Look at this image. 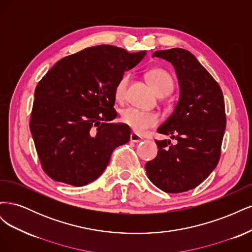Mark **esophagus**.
<instances>
[{
    "label": "esophagus",
    "mask_w": 252,
    "mask_h": 252,
    "mask_svg": "<svg viewBox=\"0 0 252 252\" xmlns=\"http://www.w3.org/2000/svg\"><path fill=\"white\" fill-rule=\"evenodd\" d=\"M130 141L133 142V143H139V142L143 141V138H142L141 135H139L138 133L131 132V134H130Z\"/></svg>",
    "instance_id": "obj_1"
}]
</instances>
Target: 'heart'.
Instances as JSON below:
<instances>
[{"label": "heart", "instance_id": "obj_1", "mask_svg": "<svg viewBox=\"0 0 252 252\" xmlns=\"http://www.w3.org/2000/svg\"><path fill=\"white\" fill-rule=\"evenodd\" d=\"M148 82L158 95H166L171 93L173 81L170 74L163 69H152L148 72ZM129 82V74H124L116 86V97L123 100L126 94V89ZM122 121L130 127L135 132L142 133L147 129L158 124V114L152 111H143L136 108L129 107L122 111Z\"/></svg>", "mask_w": 252, "mask_h": 252}]
</instances>
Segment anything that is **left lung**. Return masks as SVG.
<instances>
[{
	"mask_svg": "<svg viewBox=\"0 0 252 252\" xmlns=\"http://www.w3.org/2000/svg\"><path fill=\"white\" fill-rule=\"evenodd\" d=\"M152 57L172 64L180 97L158 132L177 141H156L158 156L145 165L152 184L168 193L188 191L216 168L226 128L222 89L191 52L158 50Z\"/></svg>",
	"mask_w": 252,
	"mask_h": 252,
	"instance_id": "obj_1",
	"label": "left lung"
}]
</instances>
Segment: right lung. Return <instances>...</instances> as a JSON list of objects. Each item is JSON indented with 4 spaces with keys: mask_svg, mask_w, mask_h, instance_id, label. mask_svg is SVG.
<instances>
[{
    "mask_svg": "<svg viewBox=\"0 0 252 252\" xmlns=\"http://www.w3.org/2000/svg\"><path fill=\"white\" fill-rule=\"evenodd\" d=\"M146 51L98 45L60 60L39 82L30 131L44 171L58 182L84 186L107 167L112 151L130 139L117 118L116 86Z\"/></svg>",
    "mask_w": 252,
    "mask_h": 252,
    "instance_id": "1",
    "label": "right lung"
}]
</instances>
